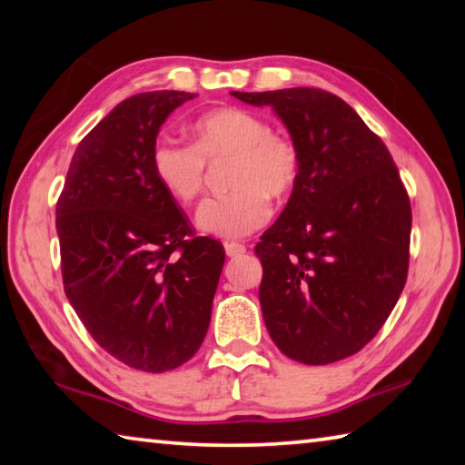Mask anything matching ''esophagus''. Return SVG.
I'll list each match as a JSON object with an SVG mask.
<instances>
[{
  "label": "esophagus",
  "mask_w": 465,
  "mask_h": 465,
  "mask_svg": "<svg viewBox=\"0 0 465 465\" xmlns=\"http://www.w3.org/2000/svg\"><path fill=\"white\" fill-rule=\"evenodd\" d=\"M243 252H246V246L240 242H225V254L230 258H235V256H242Z\"/></svg>",
  "instance_id": "34e87169"
}]
</instances>
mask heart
<instances>
[{
	"mask_svg": "<svg viewBox=\"0 0 465 465\" xmlns=\"http://www.w3.org/2000/svg\"><path fill=\"white\" fill-rule=\"evenodd\" d=\"M193 147L157 141L152 170L163 191L180 203H193L204 184V162L230 157V193L204 201L196 211V227L217 238H246L271 217V201L293 191L299 176V152L293 141L271 131L250 110L225 106L191 124Z\"/></svg>",
	"mask_w": 465,
	"mask_h": 465,
	"instance_id": "b5f03b06",
	"label": "heart"
}]
</instances>
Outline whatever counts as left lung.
Returning a JSON list of instances; mask_svg holds the SVG:
<instances>
[{"label":"left lung","mask_w":465,"mask_h":465,"mask_svg":"<svg viewBox=\"0 0 465 465\" xmlns=\"http://www.w3.org/2000/svg\"><path fill=\"white\" fill-rule=\"evenodd\" d=\"M232 96L271 106L299 152L285 209L254 248L266 330L299 363L355 355L380 332L408 274L412 211L396 163L334 94L287 88Z\"/></svg>","instance_id":"8db88e82"}]
</instances>
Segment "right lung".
Returning <instances> with one entry per match:
<instances>
[{
  "instance_id": "right-lung-1",
  "label": "right lung",
  "mask_w": 465,
  "mask_h": 465,
  "mask_svg": "<svg viewBox=\"0 0 465 465\" xmlns=\"http://www.w3.org/2000/svg\"><path fill=\"white\" fill-rule=\"evenodd\" d=\"M193 98L160 90L116 104L77 145L57 201L69 303L108 355L149 373L199 351L225 262L152 170L162 124Z\"/></svg>"
}]
</instances>
